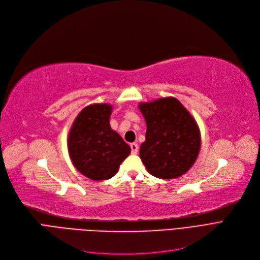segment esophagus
<instances>
[{"label":"esophagus","mask_w":260,"mask_h":260,"mask_svg":"<svg viewBox=\"0 0 260 260\" xmlns=\"http://www.w3.org/2000/svg\"><path fill=\"white\" fill-rule=\"evenodd\" d=\"M130 147H131V153L137 154L138 151H139V145L135 144V143H132V144H130Z\"/></svg>","instance_id":"esophagus-1"}]
</instances>
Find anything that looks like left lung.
Returning a JSON list of instances; mask_svg holds the SVG:
<instances>
[{
    "label": "left lung",
    "mask_w": 260,
    "mask_h": 260,
    "mask_svg": "<svg viewBox=\"0 0 260 260\" xmlns=\"http://www.w3.org/2000/svg\"><path fill=\"white\" fill-rule=\"evenodd\" d=\"M147 125L140 157L158 179H176L191 168L201 147L200 129L193 116L175 97L141 103Z\"/></svg>",
    "instance_id": "1"
}]
</instances>
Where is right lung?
<instances>
[{
    "label": "right lung",
    "mask_w": 260,
    "mask_h": 260,
    "mask_svg": "<svg viewBox=\"0 0 260 260\" xmlns=\"http://www.w3.org/2000/svg\"><path fill=\"white\" fill-rule=\"evenodd\" d=\"M112 109L109 104L85 107L69 132L68 150L72 163L80 174L93 181L115 176L131 152L130 146L111 129Z\"/></svg>",
    "instance_id": "1"
}]
</instances>
